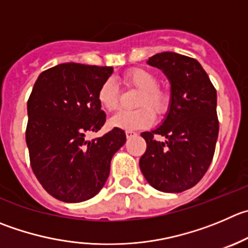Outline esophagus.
Here are the masks:
<instances>
[{"instance_id": "esophagus-1", "label": "esophagus", "mask_w": 248, "mask_h": 248, "mask_svg": "<svg viewBox=\"0 0 248 248\" xmlns=\"http://www.w3.org/2000/svg\"><path fill=\"white\" fill-rule=\"evenodd\" d=\"M125 135L126 138L130 139V138H134V136L136 135V133H134V131H125Z\"/></svg>"}]
</instances>
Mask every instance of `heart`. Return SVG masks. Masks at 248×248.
Segmentation results:
<instances>
[{"label": "heart", "mask_w": 248, "mask_h": 248, "mask_svg": "<svg viewBox=\"0 0 248 248\" xmlns=\"http://www.w3.org/2000/svg\"><path fill=\"white\" fill-rule=\"evenodd\" d=\"M124 82L128 86L140 91L136 106L139 109L122 110L110 118L109 125L123 130H136L151 125L153 122V110L155 115H163L168 110L170 96L166 90L158 87V78L152 72L141 68H134L124 74ZM119 87L112 79L102 82L97 91V100L101 107L113 112L119 106Z\"/></svg>", "instance_id": "1"}]
</instances>
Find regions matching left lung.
<instances>
[{
    "instance_id": "obj_1",
    "label": "left lung",
    "mask_w": 248,
    "mask_h": 248,
    "mask_svg": "<svg viewBox=\"0 0 248 248\" xmlns=\"http://www.w3.org/2000/svg\"><path fill=\"white\" fill-rule=\"evenodd\" d=\"M147 64L170 84V102L162 124L141 134L147 143L140 169L152 187L183 192L196 185L211 166L218 139L217 91L202 65L175 52H162ZM155 135L166 138L164 141Z\"/></svg>"
}]
</instances>
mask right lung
I'll use <instances>...</instances> for the list:
<instances>
[{
    "label": "right lung",
    "mask_w": 248,
    "mask_h": 248,
    "mask_svg": "<svg viewBox=\"0 0 248 248\" xmlns=\"http://www.w3.org/2000/svg\"><path fill=\"white\" fill-rule=\"evenodd\" d=\"M112 73V67L62 63L42 72L32 87L25 133L30 164L42 187L60 201L78 203L96 196L112 157L125 143L119 128L86 140L106 122L97 91Z\"/></svg>",
    "instance_id": "1"
}]
</instances>
